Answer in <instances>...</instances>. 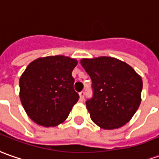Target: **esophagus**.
I'll list each match as a JSON object with an SVG mask.
<instances>
[{
    "instance_id": "34e87169",
    "label": "esophagus",
    "mask_w": 159,
    "mask_h": 159,
    "mask_svg": "<svg viewBox=\"0 0 159 159\" xmlns=\"http://www.w3.org/2000/svg\"><path fill=\"white\" fill-rule=\"evenodd\" d=\"M79 95H80V100H81V101H83V100L84 99V95H85V92H84V91H81V92L79 93Z\"/></svg>"
}]
</instances>
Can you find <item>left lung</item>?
I'll return each mask as SVG.
<instances>
[{
	"label": "left lung",
	"instance_id": "1",
	"mask_svg": "<svg viewBox=\"0 0 159 159\" xmlns=\"http://www.w3.org/2000/svg\"><path fill=\"white\" fill-rule=\"evenodd\" d=\"M92 81V98L86 101L90 118L104 129L128 123L141 102L143 81L126 62L113 57L82 59Z\"/></svg>",
	"mask_w": 159,
	"mask_h": 159
}]
</instances>
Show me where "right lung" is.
I'll use <instances>...</instances> for the list:
<instances>
[{"label":"right lung","mask_w":159,"mask_h":159,"mask_svg":"<svg viewBox=\"0 0 159 159\" xmlns=\"http://www.w3.org/2000/svg\"><path fill=\"white\" fill-rule=\"evenodd\" d=\"M75 59L63 56L38 58L20 78V99L26 113L44 127L57 126L68 117L79 99L72 70Z\"/></svg>","instance_id":"obj_1"}]
</instances>
